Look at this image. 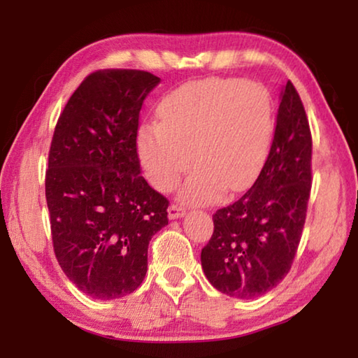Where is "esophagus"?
Instances as JSON below:
<instances>
[{
	"label": "esophagus",
	"instance_id": "34e87169",
	"mask_svg": "<svg viewBox=\"0 0 358 358\" xmlns=\"http://www.w3.org/2000/svg\"><path fill=\"white\" fill-rule=\"evenodd\" d=\"M167 213H169V220H178V217H183L185 216L186 211L181 208V207H178V205L172 203L171 207H169Z\"/></svg>",
	"mask_w": 358,
	"mask_h": 358
}]
</instances>
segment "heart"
I'll return each mask as SVG.
<instances>
[{"label":"heart","mask_w":358,"mask_h":358,"mask_svg":"<svg viewBox=\"0 0 358 358\" xmlns=\"http://www.w3.org/2000/svg\"><path fill=\"white\" fill-rule=\"evenodd\" d=\"M157 117L137 132L138 159L162 192L172 191L192 162L181 189L186 202L246 189L268 157L275 106L262 85L237 78L186 83L166 96Z\"/></svg>","instance_id":"1"}]
</instances>
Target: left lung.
<instances>
[{"mask_svg": "<svg viewBox=\"0 0 358 358\" xmlns=\"http://www.w3.org/2000/svg\"><path fill=\"white\" fill-rule=\"evenodd\" d=\"M268 157L238 201L213 215L201 260L211 286L235 299H256L280 284L299 250L311 192L313 138L292 82L281 92Z\"/></svg>", "mask_w": 358, "mask_h": 358, "instance_id": "1", "label": "left lung"}]
</instances>
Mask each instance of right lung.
I'll list each match as a JSON object with an SVG mask.
<instances>
[{
	"label": "right lung",
	"instance_id": "obj_1",
	"mask_svg": "<svg viewBox=\"0 0 358 358\" xmlns=\"http://www.w3.org/2000/svg\"><path fill=\"white\" fill-rule=\"evenodd\" d=\"M159 82L147 71H96L53 132L45 172L53 251L93 299L134 292L147 275L150 240L169 224V201L145 181L137 155L138 115Z\"/></svg>",
	"mask_w": 358,
	"mask_h": 358
}]
</instances>
